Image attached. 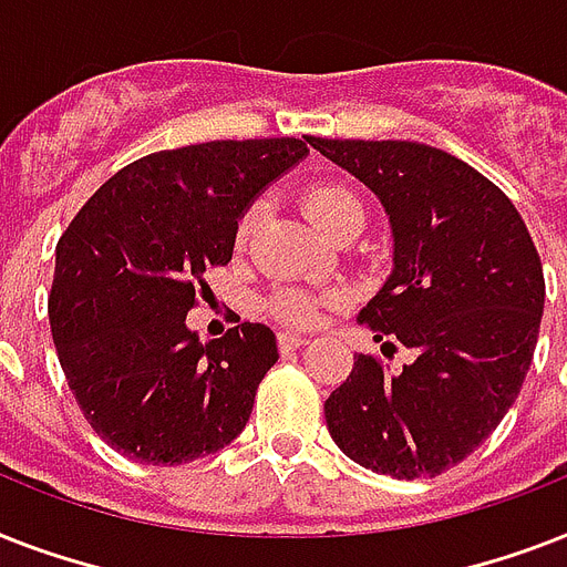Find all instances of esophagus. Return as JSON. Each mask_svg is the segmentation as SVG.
I'll list each match as a JSON object with an SVG mask.
<instances>
[{"instance_id": "1", "label": "esophagus", "mask_w": 567, "mask_h": 567, "mask_svg": "<svg viewBox=\"0 0 567 567\" xmlns=\"http://www.w3.org/2000/svg\"><path fill=\"white\" fill-rule=\"evenodd\" d=\"M309 341L300 336H291V332H279L276 336V347H279V353H291V350H300V347H306Z\"/></svg>"}]
</instances>
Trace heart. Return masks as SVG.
<instances>
[{"label": "heart", "mask_w": 567, "mask_h": 567, "mask_svg": "<svg viewBox=\"0 0 567 567\" xmlns=\"http://www.w3.org/2000/svg\"><path fill=\"white\" fill-rule=\"evenodd\" d=\"M302 212L309 214V220L315 226H320L323 231H329L332 238L341 235L350 226H359L362 229L364 223V205L359 199L353 188H347L341 182H318V185H309L300 196ZM252 223H256V208H247L240 214L238 226H235V240L244 244L252 231ZM332 306V297H318V293L300 291V288H279V291L270 293L267 300V315L282 323V327L291 329H315L323 318V309Z\"/></svg>", "instance_id": "obj_1"}]
</instances>
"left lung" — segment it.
<instances>
[{"instance_id":"1","label":"left lung","mask_w":567,"mask_h":567,"mask_svg":"<svg viewBox=\"0 0 567 567\" xmlns=\"http://www.w3.org/2000/svg\"><path fill=\"white\" fill-rule=\"evenodd\" d=\"M382 199L394 274L359 315L417 359L391 377L359 355L323 412L344 456L377 474L439 476L520 394L545 311L542 258L518 208L456 155L414 141L309 137Z\"/></svg>"}]
</instances>
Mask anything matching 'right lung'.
I'll list each match as a JSON object with an SVG mask.
<instances>
[{"label": "right lung", "mask_w": 567, "mask_h": 567, "mask_svg": "<svg viewBox=\"0 0 567 567\" xmlns=\"http://www.w3.org/2000/svg\"><path fill=\"white\" fill-rule=\"evenodd\" d=\"M309 153L300 137L162 150L114 173L58 240L49 327L66 385L105 444L144 465L226 447L279 359L265 323L185 327L231 261L249 199Z\"/></svg>", "instance_id": "right-lung-1"}]
</instances>
